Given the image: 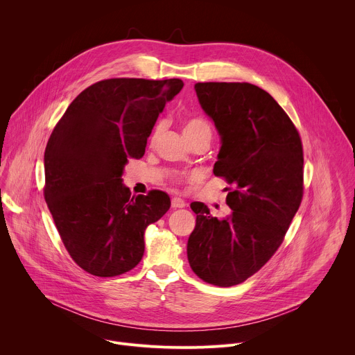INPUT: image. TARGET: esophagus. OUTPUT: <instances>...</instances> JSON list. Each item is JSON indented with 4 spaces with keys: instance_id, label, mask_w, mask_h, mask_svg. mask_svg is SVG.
Listing matches in <instances>:
<instances>
[{
    "instance_id": "esophagus-1",
    "label": "esophagus",
    "mask_w": 355,
    "mask_h": 355,
    "mask_svg": "<svg viewBox=\"0 0 355 355\" xmlns=\"http://www.w3.org/2000/svg\"><path fill=\"white\" fill-rule=\"evenodd\" d=\"M185 200L184 199H181V198H178V196H174L173 199H171V207L174 208V209H177V208H185Z\"/></svg>"
}]
</instances>
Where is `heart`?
I'll use <instances>...</instances> for the list:
<instances>
[{
	"mask_svg": "<svg viewBox=\"0 0 355 355\" xmlns=\"http://www.w3.org/2000/svg\"><path fill=\"white\" fill-rule=\"evenodd\" d=\"M199 132H211L207 122H204L202 119H189V121L185 122V125H184V135L185 136L195 135V133H199ZM157 136H159V128L153 132V135H151L150 141L153 143L157 139Z\"/></svg>",
	"mask_w": 355,
	"mask_h": 355,
	"instance_id": "obj_1",
	"label": "heart"
}]
</instances>
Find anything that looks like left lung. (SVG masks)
<instances>
[{"label": "left lung", "instance_id": "1", "mask_svg": "<svg viewBox=\"0 0 355 355\" xmlns=\"http://www.w3.org/2000/svg\"><path fill=\"white\" fill-rule=\"evenodd\" d=\"M220 150L214 173L233 189L226 218L192 202L196 225L187 244L192 271L208 284L233 286L256 274L281 245L303 195L300 136L277 101L248 83H196Z\"/></svg>", "mask_w": 355, "mask_h": 355}]
</instances>
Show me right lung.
<instances>
[{
  "label": "right lung",
  "mask_w": 355,
  "mask_h": 355,
  "mask_svg": "<svg viewBox=\"0 0 355 355\" xmlns=\"http://www.w3.org/2000/svg\"><path fill=\"white\" fill-rule=\"evenodd\" d=\"M180 78L98 81L69 105L44 150V199L71 259L95 277L135 268L144 230L171 205L163 191L130 196L122 184L129 159L144 155L147 137Z\"/></svg>",
  "instance_id": "add662e5"
}]
</instances>
